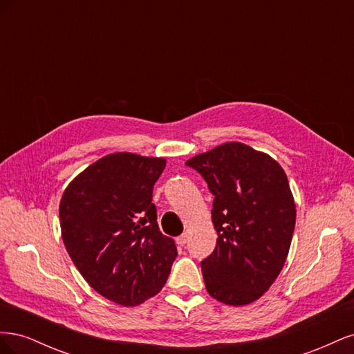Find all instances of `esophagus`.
I'll list each match as a JSON object with an SVG mask.
<instances>
[{
  "label": "esophagus",
  "instance_id": "1",
  "mask_svg": "<svg viewBox=\"0 0 354 354\" xmlns=\"http://www.w3.org/2000/svg\"><path fill=\"white\" fill-rule=\"evenodd\" d=\"M187 239H189L187 233H183V234H180L178 238H176V243L180 245V246H185L187 243Z\"/></svg>",
  "mask_w": 354,
  "mask_h": 354
}]
</instances>
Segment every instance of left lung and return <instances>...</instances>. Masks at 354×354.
<instances>
[{"label": "left lung", "mask_w": 354, "mask_h": 354, "mask_svg": "<svg viewBox=\"0 0 354 354\" xmlns=\"http://www.w3.org/2000/svg\"><path fill=\"white\" fill-rule=\"evenodd\" d=\"M214 196L217 243L201 261L208 294L229 306L259 299L279 276L295 227V203L282 167L242 143L189 159Z\"/></svg>", "instance_id": "obj_1"}]
</instances>
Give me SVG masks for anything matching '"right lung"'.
Masks as SVG:
<instances>
[{
	"instance_id": "obj_1",
	"label": "right lung",
	"mask_w": 354,
	"mask_h": 354,
	"mask_svg": "<svg viewBox=\"0 0 354 354\" xmlns=\"http://www.w3.org/2000/svg\"><path fill=\"white\" fill-rule=\"evenodd\" d=\"M164 158L112 153L66 187L62 238L84 279L121 306H138L165 285L177 248L158 227L153 186Z\"/></svg>"
}]
</instances>
